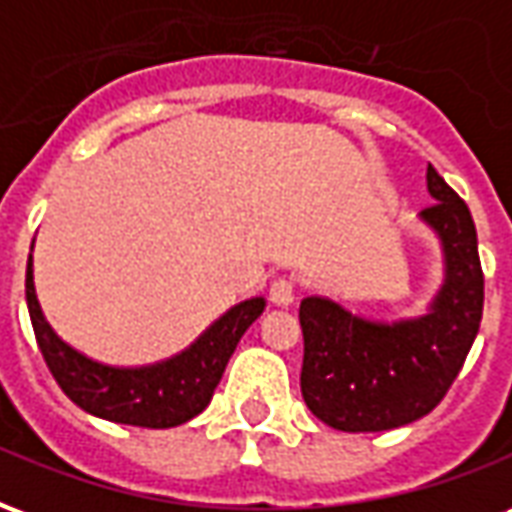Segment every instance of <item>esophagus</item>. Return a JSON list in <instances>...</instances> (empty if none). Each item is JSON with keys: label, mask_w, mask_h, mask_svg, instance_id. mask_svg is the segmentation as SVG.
I'll return each mask as SVG.
<instances>
[{"label": "esophagus", "mask_w": 512, "mask_h": 512, "mask_svg": "<svg viewBox=\"0 0 512 512\" xmlns=\"http://www.w3.org/2000/svg\"><path fill=\"white\" fill-rule=\"evenodd\" d=\"M268 299H271V304H277V307H290L293 299H296L293 282L290 279H274L271 288H268Z\"/></svg>", "instance_id": "34e87169"}]
</instances>
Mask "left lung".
Masks as SVG:
<instances>
[{"instance_id":"left-lung-1","label":"left lung","mask_w":512,"mask_h":512,"mask_svg":"<svg viewBox=\"0 0 512 512\" xmlns=\"http://www.w3.org/2000/svg\"><path fill=\"white\" fill-rule=\"evenodd\" d=\"M428 191L436 202L419 219L439 238L444 282L425 315L384 323L326 296L301 301V395L329 428L376 433L430 414L480 332L483 268L472 213L430 164Z\"/></svg>"}]
</instances>
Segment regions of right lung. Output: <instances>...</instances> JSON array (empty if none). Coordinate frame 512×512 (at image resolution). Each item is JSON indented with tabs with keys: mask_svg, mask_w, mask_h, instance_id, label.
I'll use <instances>...</instances> for the list:
<instances>
[{
	"mask_svg": "<svg viewBox=\"0 0 512 512\" xmlns=\"http://www.w3.org/2000/svg\"><path fill=\"white\" fill-rule=\"evenodd\" d=\"M27 307L35 340L51 376L73 403L93 417L136 425V428H175L197 417L211 403L213 389L235 345L266 310V299H246L213 321L194 343L164 362L142 367H112L76 351L51 329L40 310L32 255L27 260Z\"/></svg>",
	"mask_w": 512,
	"mask_h": 512,
	"instance_id": "1",
	"label": "right lung"
}]
</instances>
